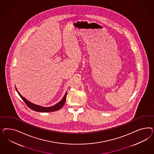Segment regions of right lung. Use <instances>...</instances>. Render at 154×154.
<instances>
[{"instance_id":"obj_1","label":"right lung","mask_w":154,"mask_h":154,"mask_svg":"<svg viewBox=\"0 0 154 154\" xmlns=\"http://www.w3.org/2000/svg\"><path fill=\"white\" fill-rule=\"evenodd\" d=\"M16 88L17 92L19 94L20 97L23 100V102L26 104V105L28 106V107L30 108L31 109H32L34 111H36V112H50L55 111H57V110L60 109L61 108L64 106V104L65 103V100H66V96L67 94V93H66L65 95L64 96L63 98L61 100V101H60L58 103H57L55 106H53L52 107H44L38 106V105L33 104L32 103L30 102L29 101L27 100L25 98H23V97L19 93L16 88Z\"/></svg>"}]
</instances>
